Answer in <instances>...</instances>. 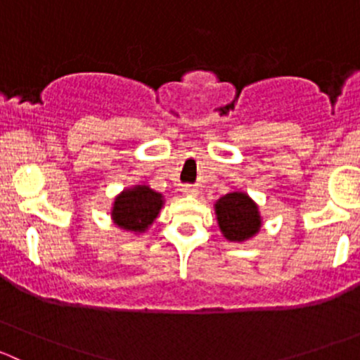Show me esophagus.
Segmentation results:
<instances>
[{
  "mask_svg": "<svg viewBox=\"0 0 360 360\" xmlns=\"http://www.w3.org/2000/svg\"><path fill=\"white\" fill-rule=\"evenodd\" d=\"M183 191H184V193H186V195H190V197H197V193H198V191L195 190L193 186H186V188H183Z\"/></svg>",
  "mask_w": 360,
  "mask_h": 360,
  "instance_id": "obj_1",
  "label": "esophagus"
}]
</instances>
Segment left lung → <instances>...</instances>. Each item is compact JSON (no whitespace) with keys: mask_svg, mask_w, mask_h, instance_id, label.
<instances>
[{"mask_svg":"<svg viewBox=\"0 0 360 360\" xmlns=\"http://www.w3.org/2000/svg\"><path fill=\"white\" fill-rule=\"evenodd\" d=\"M221 233L230 242L252 238L261 228L259 209L248 193L233 191L214 203Z\"/></svg>","mask_w":360,"mask_h":360,"instance_id":"1","label":"left lung"}]
</instances>
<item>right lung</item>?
Returning <instances> with one entry per match:
<instances>
[{"label":"right lung","mask_w":360,"mask_h":360,"mask_svg":"<svg viewBox=\"0 0 360 360\" xmlns=\"http://www.w3.org/2000/svg\"><path fill=\"white\" fill-rule=\"evenodd\" d=\"M162 205V193L151 190L146 184H137L129 190H123L115 198L111 217L116 226L122 230L143 233L157 219Z\"/></svg>","instance_id":"add662e5"}]
</instances>
